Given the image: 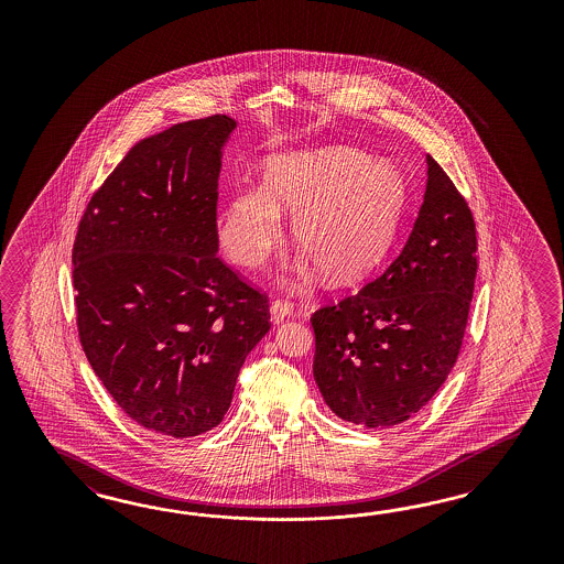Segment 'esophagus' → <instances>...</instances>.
I'll return each mask as SVG.
<instances>
[{
	"label": "esophagus",
	"mask_w": 564,
	"mask_h": 564,
	"mask_svg": "<svg viewBox=\"0 0 564 564\" xmlns=\"http://www.w3.org/2000/svg\"><path fill=\"white\" fill-rule=\"evenodd\" d=\"M291 312H293V306H291L288 300H274L273 304H271V323L273 325L283 323Z\"/></svg>",
	"instance_id": "34e87169"
}]
</instances>
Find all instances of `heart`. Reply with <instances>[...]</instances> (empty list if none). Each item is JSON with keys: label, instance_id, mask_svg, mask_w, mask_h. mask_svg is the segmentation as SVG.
Here are the masks:
<instances>
[{"label": "heart", "instance_id": "b5f03b06", "mask_svg": "<svg viewBox=\"0 0 564 564\" xmlns=\"http://www.w3.org/2000/svg\"><path fill=\"white\" fill-rule=\"evenodd\" d=\"M405 205V184L391 163H368L343 147L271 154L262 186L234 189L217 217L223 250L248 269L267 264L283 239V215L293 213L291 236L333 279H349L375 264L393 238Z\"/></svg>", "mask_w": 564, "mask_h": 564}]
</instances>
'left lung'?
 <instances>
[{"label":"left lung","instance_id":"8db88e82","mask_svg":"<svg viewBox=\"0 0 564 564\" xmlns=\"http://www.w3.org/2000/svg\"><path fill=\"white\" fill-rule=\"evenodd\" d=\"M424 203L399 257L356 295L312 314L326 405L366 427L401 424L443 387L462 349L478 271L476 223L426 154Z\"/></svg>","mask_w":564,"mask_h":564}]
</instances>
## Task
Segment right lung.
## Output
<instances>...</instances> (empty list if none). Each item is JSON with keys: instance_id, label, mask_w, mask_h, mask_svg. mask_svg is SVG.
Masks as SVG:
<instances>
[{"instance_id": "obj_1", "label": "right lung", "mask_w": 564, "mask_h": 564, "mask_svg": "<svg viewBox=\"0 0 564 564\" xmlns=\"http://www.w3.org/2000/svg\"><path fill=\"white\" fill-rule=\"evenodd\" d=\"M236 126L210 116L140 140L93 194L72 250L88 364L123 413L161 436L219 426L271 328L267 295L217 257L223 147Z\"/></svg>"}]
</instances>
